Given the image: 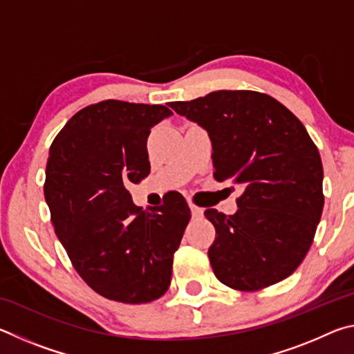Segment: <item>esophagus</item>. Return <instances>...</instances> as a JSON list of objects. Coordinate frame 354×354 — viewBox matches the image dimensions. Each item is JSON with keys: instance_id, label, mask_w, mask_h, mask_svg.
Masks as SVG:
<instances>
[{"instance_id": "1", "label": "esophagus", "mask_w": 354, "mask_h": 354, "mask_svg": "<svg viewBox=\"0 0 354 354\" xmlns=\"http://www.w3.org/2000/svg\"><path fill=\"white\" fill-rule=\"evenodd\" d=\"M190 212H192V217L194 218H201L203 217V209L195 206V205H190Z\"/></svg>"}]
</instances>
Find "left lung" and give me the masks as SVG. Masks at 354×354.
I'll use <instances>...</instances> for the list:
<instances>
[{"instance_id":"1","label":"left lung","mask_w":354,"mask_h":354,"mask_svg":"<svg viewBox=\"0 0 354 354\" xmlns=\"http://www.w3.org/2000/svg\"><path fill=\"white\" fill-rule=\"evenodd\" d=\"M170 107L212 142L214 178L243 187L237 211L206 209L215 227L207 251L220 283L263 289L297 270L313 245L323 203V167L303 123L270 95L217 91Z\"/></svg>"}]
</instances>
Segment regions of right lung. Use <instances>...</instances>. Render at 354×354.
Segmentation results:
<instances>
[{"instance_id": "1", "label": "right lung", "mask_w": 354, "mask_h": 354, "mask_svg": "<svg viewBox=\"0 0 354 354\" xmlns=\"http://www.w3.org/2000/svg\"><path fill=\"white\" fill-rule=\"evenodd\" d=\"M171 113L106 100L76 112L50 148L44 192L56 236L87 286L113 301L149 303L170 286L190 209L169 192L142 211L128 185L149 175L148 136Z\"/></svg>"}]
</instances>
